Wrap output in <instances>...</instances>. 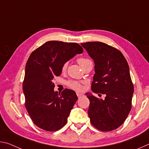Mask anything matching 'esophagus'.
<instances>
[{
	"label": "esophagus",
	"instance_id": "obj_1",
	"mask_svg": "<svg viewBox=\"0 0 149 149\" xmlns=\"http://www.w3.org/2000/svg\"><path fill=\"white\" fill-rule=\"evenodd\" d=\"M77 96L78 98H80L81 97H82L83 95L81 94V93H77Z\"/></svg>",
	"mask_w": 149,
	"mask_h": 149
}]
</instances>
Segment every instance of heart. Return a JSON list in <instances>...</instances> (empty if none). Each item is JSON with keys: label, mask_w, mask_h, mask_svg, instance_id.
<instances>
[{"label": "heart", "mask_w": 149, "mask_h": 149, "mask_svg": "<svg viewBox=\"0 0 149 149\" xmlns=\"http://www.w3.org/2000/svg\"><path fill=\"white\" fill-rule=\"evenodd\" d=\"M77 61L78 62V64L81 65V68L83 66H84L85 65L91 62V60L89 58H87L86 57H79L77 58ZM67 65H68V62H64V64H62V71H65V70H66ZM66 84L70 88H71V89L75 91H81L83 89L82 84H81L80 82L75 81H68L66 83Z\"/></svg>", "instance_id": "1"}]
</instances>
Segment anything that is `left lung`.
Here are the masks:
<instances>
[{"mask_svg": "<svg viewBox=\"0 0 149 149\" xmlns=\"http://www.w3.org/2000/svg\"><path fill=\"white\" fill-rule=\"evenodd\" d=\"M81 45L95 62L91 89L105 95L102 99L87 93L91 123L102 132L114 130L125 122L132 109L134 87L127 62L119 50L104 42Z\"/></svg>", "mask_w": 149, "mask_h": 149, "instance_id": "1", "label": "left lung"}]
</instances>
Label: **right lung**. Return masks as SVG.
<instances>
[{"instance_id": "obj_1", "label": "right lung", "mask_w": 149, "mask_h": 149, "mask_svg": "<svg viewBox=\"0 0 149 149\" xmlns=\"http://www.w3.org/2000/svg\"><path fill=\"white\" fill-rule=\"evenodd\" d=\"M83 48L76 42L47 41L31 52L27 60L23 90L25 107L37 127L56 132L66 124L77 97L74 91H54L52 81L62 73V65Z\"/></svg>"}]
</instances>
